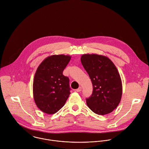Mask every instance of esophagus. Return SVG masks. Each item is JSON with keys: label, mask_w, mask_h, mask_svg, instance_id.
Wrapping results in <instances>:
<instances>
[{"label": "esophagus", "mask_w": 149, "mask_h": 149, "mask_svg": "<svg viewBox=\"0 0 149 149\" xmlns=\"http://www.w3.org/2000/svg\"><path fill=\"white\" fill-rule=\"evenodd\" d=\"M81 90H82V87H79L78 89L76 90V91L77 92H80V91H81Z\"/></svg>", "instance_id": "34e87169"}]
</instances>
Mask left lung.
<instances>
[{
  "label": "left lung",
  "instance_id": "left-lung-1",
  "mask_svg": "<svg viewBox=\"0 0 149 149\" xmlns=\"http://www.w3.org/2000/svg\"><path fill=\"white\" fill-rule=\"evenodd\" d=\"M81 63L89 75L93 93L86 103L95 113H111L119 105L122 96V83L119 71L108 57L97 54H84Z\"/></svg>",
  "mask_w": 149,
  "mask_h": 149
}]
</instances>
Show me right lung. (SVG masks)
<instances>
[{
	"instance_id": "1",
	"label": "right lung",
	"mask_w": 149,
	"mask_h": 149,
	"mask_svg": "<svg viewBox=\"0 0 149 149\" xmlns=\"http://www.w3.org/2000/svg\"><path fill=\"white\" fill-rule=\"evenodd\" d=\"M71 58L64 55L49 56L41 63L36 71L33 97L37 107L44 113H56L70 94L69 78L63 75V71Z\"/></svg>"
}]
</instances>
